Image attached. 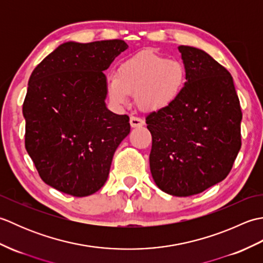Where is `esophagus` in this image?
<instances>
[{
  "mask_svg": "<svg viewBox=\"0 0 263 263\" xmlns=\"http://www.w3.org/2000/svg\"><path fill=\"white\" fill-rule=\"evenodd\" d=\"M130 124L132 127L137 126H142L144 124V121L138 116H131L130 117Z\"/></svg>",
  "mask_w": 263,
  "mask_h": 263,
  "instance_id": "esophagus-1",
  "label": "esophagus"
}]
</instances>
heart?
Masks as SVG:
<instances>
[{
  "mask_svg": "<svg viewBox=\"0 0 263 263\" xmlns=\"http://www.w3.org/2000/svg\"><path fill=\"white\" fill-rule=\"evenodd\" d=\"M186 70L181 61L153 52H141L119 65L108 79V91L117 104H126L137 93L144 110H159L174 103L185 85Z\"/></svg>",
  "mask_w": 263,
  "mask_h": 263,
  "instance_id": "b5f03b06",
  "label": "heart"
}]
</instances>
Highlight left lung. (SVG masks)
Wrapping results in <instances>:
<instances>
[{
	"instance_id": "1",
	"label": "left lung",
	"mask_w": 263,
	"mask_h": 263,
	"mask_svg": "<svg viewBox=\"0 0 263 263\" xmlns=\"http://www.w3.org/2000/svg\"><path fill=\"white\" fill-rule=\"evenodd\" d=\"M186 82L174 103L146 117L150 171L160 190L190 197L221 182L241 149L242 110L233 78L201 49L180 46Z\"/></svg>"
}]
</instances>
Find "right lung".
Returning <instances> with one entry per match:
<instances>
[{"instance_id":"right-lung-1","label":"right lung","mask_w":263,"mask_h":263,"mask_svg":"<svg viewBox=\"0 0 263 263\" xmlns=\"http://www.w3.org/2000/svg\"><path fill=\"white\" fill-rule=\"evenodd\" d=\"M127 47L121 39L64 43L32 71L22 105L25 146L49 186L87 197L107 180L131 126L127 115L106 108L104 71Z\"/></svg>"}]
</instances>
